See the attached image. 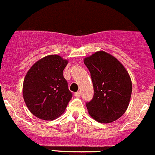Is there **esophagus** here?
Returning a JSON list of instances; mask_svg holds the SVG:
<instances>
[{
    "instance_id": "34e87169",
    "label": "esophagus",
    "mask_w": 155,
    "mask_h": 155,
    "mask_svg": "<svg viewBox=\"0 0 155 155\" xmlns=\"http://www.w3.org/2000/svg\"><path fill=\"white\" fill-rule=\"evenodd\" d=\"M74 96H76V97H80V96H81V93L80 92H76V93H74Z\"/></svg>"
}]
</instances>
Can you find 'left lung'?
Returning <instances> with one entry per match:
<instances>
[{
    "mask_svg": "<svg viewBox=\"0 0 155 155\" xmlns=\"http://www.w3.org/2000/svg\"><path fill=\"white\" fill-rule=\"evenodd\" d=\"M91 73L93 97L86 103L90 115L108 124L124 114L132 94V81L123 64L105 51H97L84 59Z\"/></svg>",
    "mask_w": 155,
    "mask_h": 155,
    "instance_id": "obj_1",
    "label": "left lung"
}]
</instances>
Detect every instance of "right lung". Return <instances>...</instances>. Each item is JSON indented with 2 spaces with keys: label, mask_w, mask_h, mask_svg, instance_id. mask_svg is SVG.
<instances>
[{
  "label": "right lung",
  "mask_w": 155,
  "mask_h": 155,
  "mask_svg": "<svg viewBox=\"0 0 155 155\" xmlns=\"http://www.w3.org/2000/svg\"><path fill=\"white\" fill-rule=\"evenodd\" d=\"M68 60L49 55L32 65L25 76L23 98L29 111L42 120H54L62 115L72 98L63 70Z\"/></svg>",
  "instance_id": "obj_1"
}]
</instances>
